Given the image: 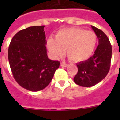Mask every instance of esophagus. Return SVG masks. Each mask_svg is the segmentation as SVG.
Masks as SVG:
<instances>
[{
  "instance_id": "obj_1",
  "label": "esophagus",
  "mask_w": 120,
  "mask_h": 120,
  "mask_svg": "<svg viewBox=\"0 0 120 120\" xmlns=\"http://www.w3.org/2000/svg\"><path fill=\"white\" fill-rule=\"evenodd\" d=\"M60 65H61V66H62V67H67L68 66V64H66V63H65V62H62Z\"/></svg>"
}]
</instances>
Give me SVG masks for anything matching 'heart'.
<instances>
[{
	"label": "heart",
	"instance_id": "obj_1",
	"mask_svg": "<svg viewBox=\"0 0 120 120\" xmlns=\"http://www.w3.org/2000/svg\"><path fill=\"white\" fill-rule=\"evenodd\" d=\"M97 42V37L93 32L71 27L58 30L55 39L49 38L47 46L53 58L63 56L67 49L68 58L77 63L85 61L91 56Z\"/></svg>",
	"mask_w": 120,
	"mask_h": 120
}]
</instances>
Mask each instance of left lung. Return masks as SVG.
Listing matches in <instances>:
<instances>
[{"instance_id": "left-lung-1", "label": "left lung", "mask_w": 120, "mask_h": 120, "mask_svg": "<svg viewBox=\"0 0 120 120\" xmlns=\"http://www.w3.org/2000/svg\"><path fill=\"white\" fill-rule=\"evenodd\" d=\"M98 39V45L88 60L77 64L78 73L73 80L76 84L90 87L104 79L110 70L112 60V45L105 34L100 29L91 25Z\"/></svg>"}]
</instances>
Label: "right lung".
<instances>
[{
	"label": "right lung",
	"instance_id": "right-lung-1",
	"mask_svg": "<svg viewBox=\"0 0 120 120\" xmlns=\"http://www.w3.org/2000/svg\"><path fill=\"white\" fill-rule=\"evenodd\" d=\"M44 27L33 26L18 32L8 47V62L14 79L29 91L47 87L60 66V62L48 58Z\"/></svg>",
	"mask_w": 120,
	"mask_h": 120
}]
</instances>
